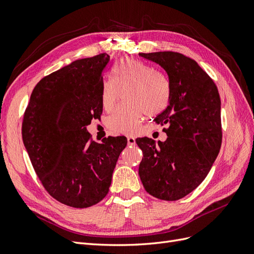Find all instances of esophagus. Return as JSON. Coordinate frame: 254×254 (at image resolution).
<instances>
[{
	"instance_id": "1",
	"label": "esophagus",
	"mask_w": 254,
	"mask_h": 254,
	"mask_svg": "<svg viewBox=\"0 0 254 254\" xmlns=\"http://www.w3.org/2000/svg\"><path fill=\"white\" fill-rule=\"evenodd\" d=\"M127 144L128 145H135L136 141L133 136H127Z\"/></svg>"
}]
</instances>
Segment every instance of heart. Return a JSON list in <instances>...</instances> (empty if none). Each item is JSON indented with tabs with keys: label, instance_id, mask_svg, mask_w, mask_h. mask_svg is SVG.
Wrapping results in <instances>:
<instances>
[{
	"label": "heart",
	"instance_id": "obj_1",
	"mask_svg": "<svg viewBox=\"0 0 254 254\" xmlns=\"http://www.w3.org/2000/svg\"><path fill=\"white\" fill-rule=\"evenodd\" d=\"M113 73L114 80L106 79L102 84L104 109L113 110L126 91L125 101L129 104L116 109L108 118L107 126L115 134H136L145 114L157 116L166 108L170 99L168 84L151 66L134 59L120 61Z\"/></svg>",
	"mask_w": 254,
	"mask_h": 254
}]
</instances>
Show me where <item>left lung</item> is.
Returning a JSON list of instances; mask_svg holds the SVG:
<instances>
[{
    "mask_svg": "<svg viewBox=\"0 0 254 254\" xmlns=\"http://www.w3.org/2000/svg\"><path fill=\"white\" fill-rule=\"evenodd\" d=\"M168 77L167 107L154 121L167 125V139H136L142 160L138 174L145 190L164 200L185 197L203 183L222 141L217 86L196 61L173 51L138 54Z\"/></svg>",
    "mask_w": 254,
    "mask_h": 254,
    "instance_id": "obj_1",
    "label": "left lung"
}]
</instances>
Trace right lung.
<instances>
[{"label": "right lung", "mask_w": 254, "mask_h": 254, "mask_svg": "<svg viewBox=\"0 0 254 254\" xmlns=\"http://www.w3.org/2000/svg\"><path fill=\"white\" fill-rule=\"evenodd\" d=\"M107 54L75 60L38 82L22 122V139L46 191L75 208L93 206L106 196L123 136L91 140L87 127L100 119L103 71Z\"/></svg>", "instance_id": "obj_1"}]
</instances>
